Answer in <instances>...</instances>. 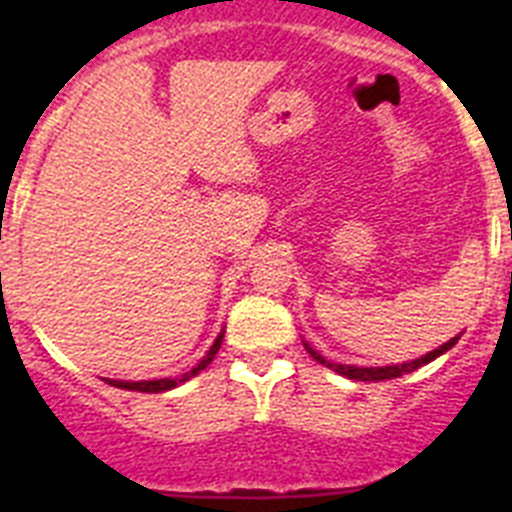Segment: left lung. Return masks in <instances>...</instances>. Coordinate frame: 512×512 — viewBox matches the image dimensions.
<instances>
[{"label": "left lung", "instance_id": "obj_1", "mask_svg": "<svg viewBox=\"0 0 512 512\" xmlns=\"http://www.w3.org/2000/svg\"><path fill=\"white\" fill-rule=\"evenodd\" d=\"M456 341H459V336L451 338L449 343H443L441 348H436V351H431V354H425V356H420V359L408 361V364H397V366H346V364H333V361H325L323 356L315 354V351H312L310 346H305V348H307V351H310L312 359L320 361V364H325V366H328V369H333V372L343 374V377L359 379V382H382V379H395V377H402V374L415 372L418 366H423V364H428V361L438 359V356H441L443 351H449V348L454 346Z\"/></svg>", "mask_w": 512, "mask_h": 512}]
</instances>
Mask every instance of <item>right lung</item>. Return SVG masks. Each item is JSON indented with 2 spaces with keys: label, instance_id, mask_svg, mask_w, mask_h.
<instances>
[{
  "label": "right lung",
  "instance_id": "add662e5",
  "mask_svg": "<svg viewBox=\"0 0 512 512\" xmlns=\"http://www.w3.org/2000/svg\"><path fill=\"white\" fill-rule=\"evenodd\" d=\"M220 343H223V333H220V336H217V341L212 343V348H210V351H207L205 359H202L200 364L194 366V369H189L187 374H182V377H176V379H153V382H115V379H110V384H112V387H122V390H133V392H166V390H171V387H176V384H182V382H187V379L197 377V374H200L202 369H205V366L210 364L212 359H215Z\"/></svg>",
  "mask_w": 512,
  "mask_h": 512
}]
</instances>
